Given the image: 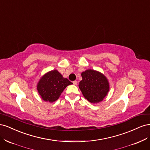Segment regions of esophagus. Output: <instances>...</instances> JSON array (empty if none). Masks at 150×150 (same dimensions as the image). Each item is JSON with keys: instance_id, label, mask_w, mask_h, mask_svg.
I'll return each instance as SVG.
<instances>
[{"instance_id": "esophagus-1", "label": "esophagus", "mask_w": 150, "mask_h": 150, "mask_svg": "<svg viewBox=\"0 0 150 150\" xmlns=\"http://www.w3.org/2000/svg\"><path fill=\"white\" fill-rule=\"evenodd\" d=\"M72 83H73V84H74V85H77V83H78V81H74L73 82H72Z\"/></svg>"}]
</instances>
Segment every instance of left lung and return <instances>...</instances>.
Listing matches in <instances>:
<instances>
[{
	"mask_svg": "<svg viewBox=\"0 0 150 150\" xmlns=\"http://www.w3.org/2000/svg\"><path fill=\"white\" fill-rule=\"evenodd\" d=\"M83 79L79 82V88L84 97L91 103H98L103 100L110 90V84L101 72L88 69L81 73Z\"/></svg>",
	"mask_w": 150,
	"mask_h": 150,
	"instance_id": "left-lung-1",
	"label": "left lung"
}]
</instances>
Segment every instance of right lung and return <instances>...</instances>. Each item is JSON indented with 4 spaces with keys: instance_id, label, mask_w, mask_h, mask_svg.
<instances>
[{
    "instance_id": "obj_1",
    "label": "right lung",
    "mask_w": 150,
    "mask_h": 150,
    "mask_svg": "<svg viewBox=\"0 0 150 150\" xmlns=\"http://www.w3.org/2000/svg\"><path fill=\"white\" fill-rule=\"evenodd\" d=\"M72 84L67 78H63L57 70H52L40 79L37 89L44 101L52 103L59 98L67 86Z\"/></svg>"
}]
</instances>
